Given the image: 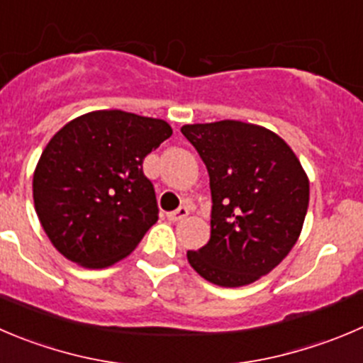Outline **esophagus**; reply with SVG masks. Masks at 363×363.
Segmentation results:
<instances>
[{
  "label": "esophagus",
  "mask_w": 363,
  "mask_h": 363,
  "mask_svg": "<svg viewBox=\"0 0 363 363\" xmlns=\"http://www.w3.org/2000/svg\"><path fill=\"white\" fill-rule=\"evenodd\" d=\"M187 216H189L187 206H179V208L172 210V212L167 213V219L171 220V223H178V220H184Z\"/></svg>",
  "instance_id": "34e87169"
}]
</instances>
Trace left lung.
<instances>
[{"instance_id": "obj_1", "label": "left lung", "mask_w": 363, "mask_h": 363, "mask_svg": "<svg viewBox=\"0 0 363 363\" xmlns=\"http://www.w3.org/2000/svg\"><path fill=\"white\" fill-rule=\"evenodd\" d=\"M182 133L205 162L212 192L210 240L189 264L219 287L269 274L298 242L310 199L301 162L285 140L258 124H185Z\"/></svg>"}]
</instances>
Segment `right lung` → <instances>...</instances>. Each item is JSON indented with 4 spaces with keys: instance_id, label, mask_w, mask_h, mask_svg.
<instances>
[{
    "instance_id": "1",
    "label": "right lung",
    "mask_w": 363,
    "mask_h": 363,
    "mask_svg": "<svg viewBox=\"0 0 363 363\" xmlns=\"http://www.w3.org/2000/svg\"><path fill=\"white\" fill-rule=\"evenodd\" d=\"M172 130L165 121L96 110L60 128L33 172V203L67 260L103 269L132 253L158 220L143 162Z\"/></svg>"
}]
</instances>
